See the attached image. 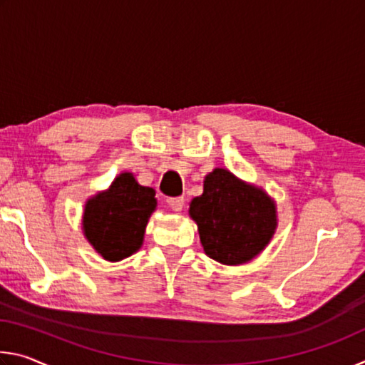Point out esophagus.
<instances>
[{"label": "esophagus", "instance_id": "34e87169", "mask_svg": "<svg viewBox=\"0 0 365 365\" xmlns=\"http://www.w3.org/2000/svg\"><path fill=\"white\" fill-rule=\"evenodd\" d=\"M168 202H169V207L172 209V211H175V212H180L182 209H183V206H185L183 197H174V200H169Z\"/></svg>", "mask_w": 365, "mask_h": 365}]
</instances>
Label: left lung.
<instances>
[{
  "label": "left lung",
  "instance_id": "1",
  "mask_svg": "<svg viewBox=\"0 0 365 365\" xmlns=\"http://www.w3.org/2000/svg\"><path fill=\"white\" fill-rule=\"evenodd\" d=\"M190 217L206 255L224 265H242L261 255L279 225L274 197L217 168L205 177L202 195L190 202Z\"/></svg>",
  "mask_w": 365,
  "mask_h": 365
}]
</instances>
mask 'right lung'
<instances>
[{
    "mask_svg": "<svg viewBox=\"0 0 365 365\" xmlns=\"http://www.w3.org/2000/svg\"><path fill=\"white\" fill-rule=\"evenodd\" d=\"M156 191L137 182L132 172L117 175L108 190L85 202L82 230L93 250L109 262L122 261L143 246L145 230L156 211Z\"/></svg>",
    "mask_w": 365,
    "mask_h": 365,
    "instance_id": "obj_1",
    "label": "right lung"
}]
</instances>
